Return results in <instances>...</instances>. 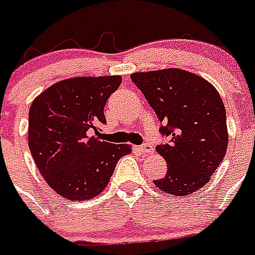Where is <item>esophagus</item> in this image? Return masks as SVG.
I'll return each instance as SVG.
<instances>
[{"mask_svg":"<svg viewBox=\"0 0 255 255\" xmlns=\"http://www.w3.org/2000/svg\"><path fill=\"white\" fill-rule=\"evenodd\" d=\"M139 151H141L142 153L148 154V153H152V152H153V147H152L149 143H143L139 146Z\"/></svg>","mask_w":255,"mask_h":255,"instance_id":"esophagus-1","label":"esophagus"}]
</instances>
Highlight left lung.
Masks as SVG:
<instances>
[{
  "instance_id": "1",
  "label": "left lung",
  "mask_w": 255,
  "mask_h": 255,
  "mask_svg": "<svg viewBox=\"0 0 255 255\" xmlns=\"http://www.w3.org/2000/svg\"><path fill=\"white\" fill-rule=\"evenodd\" d=\"M130 79L143 93L170 142L156 146L167 163L154 185L185 196L210 181L228 147L225 107L218 90L204 78L182 69L134 73Z\"/></svg>"
}]
</instances>
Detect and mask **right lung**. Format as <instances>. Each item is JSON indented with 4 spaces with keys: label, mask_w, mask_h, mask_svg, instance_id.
Listing matches in <instances>:
<instances>
[{
    "label": "right lung",
    "mask_w": 255,
    "mask_h": 255,
    "mask_svg": "<svg viewBox=\"0 0 255 255\" xmlns=\"http://www.w3.org/2000/svg\"><path fill=\"white\" fill-rule=\"evenodd\" d=\"M122 78L79 77L47 88L28 112V147L40 173L54 191L71 201L98 196L128 144L99 141L104 106Z\"/></svg>",
    "instance_id": "1"
}]
</instances>
